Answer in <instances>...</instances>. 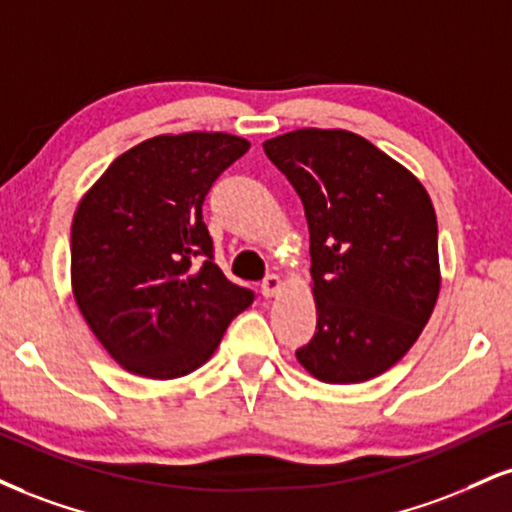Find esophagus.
Instances as JSON below:
<instances>
[{
	"mask_svg": "<svg viewBox=\"0 0 512 512\" xmlns=\"http://www.w3.org/2000/svg\"><path fill=\"white\" fill-rule=\"evenodd\" d=\"M281 286H283V281H281V276L279 274H269V276H264L262 279V295L264 298H272L274 293H279L281 291Z\"/></svg>",
	"mask_w": 512,
	"mask_h": 512,
	"instance_id": "34e87169",
	"label": "esophagus"
}]
</instances>
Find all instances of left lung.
<instances>
[{
	"instance_id": "8db88e82",
	"label": "left lung",
	"mask_w": 512,
	"mask_h": 512,
	"mask_svg": "<svg viewBox=\"0 0 512 512\" xmlns=\"http://www.w3.org/2000/svg\"><path fill=\"white\" fill-rule=\"evenodd\" d=\"M262 147L303 200L310 229L317 331L295 357L324 384L379 377L420 338L439 298L427 190L350 131L300 128Z\"/></svg>"
}]
</instances>
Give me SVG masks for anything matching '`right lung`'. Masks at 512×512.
<instances>
[{
	"label": "right lung",
	"mask_w": 512,
	"mask_h": 512,
	"mask_svg": "<svg viewBox=\"0 0 512 512\" xmlns=\"http://www.w3.org/2000/svg\"><path fill=\"white\" fill-rule=\"evenodd\" d=\"M248 150L229 133L157 135L116 157L78 202L73 298L126 372L186 377L255 300L214 264L202 221L212 183Z\"/></svg>",
	"instance_id": "obj_1"
}]
</instances>
